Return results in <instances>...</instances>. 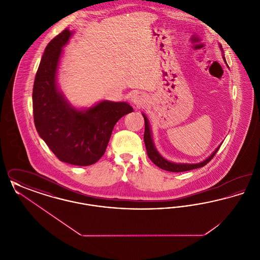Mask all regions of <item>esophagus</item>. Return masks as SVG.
Wrapping results in <instances>:
<instances>
[{"label":"esophagus","mask_w":260,"mask_h":260,"mask_svg":"<svg viewBox=\"0 0 260 260\" xmlns=\"http://www.w3.org/2000/svg\"><path fill=\"white\" fill-rule=\"evenodd\" d=\"M131 101L136 105V107H141L145 103V96L140 92H134L131 95Z\"/></svg>","instance_id":"esophagus-1"}]
</instances>
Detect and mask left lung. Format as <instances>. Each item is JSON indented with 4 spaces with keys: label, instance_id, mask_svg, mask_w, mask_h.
Returning <instances> with one entry per match:
<instances>
[{
    "label": "left lung",
    "instance_id": "8db88e82",
    "mask_svg": "<svg viewBox=\"0 0 260 260\" xmlns=\"http://www.w3.org/2000/svg\"><path fill=\"white\" fill-rule=\"evenodd\" d=\"M219 48L222 51L223 50L221 45H219ZM223 59L225 63L227 64V62L225 60V57L223 55ZM228 66V65H227ZM143 118H144V123H145V132H144V143L146 146V150H147V155H148L150 160L153 161L157 167H159L161 170L168 171V172H173V173H181V172H187V171H191V170H195V169H199L202 168L204 166H206L209 161L213 158V156L216 154V152L218 151V149L220 148L221 144L215 149L212 154L210 155L209 158H207L206 160H204L201 162H196V164H177V162H173V161H168L167 159H165L161 154L157 151V149L155 147L153 138H152V132L150 128V124H149L148 119L145 116V114H143Z\"/></svg>",
    "mask_w": 260,
    "mask_h": 260
}]
</instances>
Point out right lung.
I'll return each instance as SVG.
<instances>
[{"mask_svg": "<svg viewBox=\"0 0 260 260\" xmlns=\"http://www.w3.org/2000/svg\"><path fill=\"white\" fill-rule=\"evenodd\" d=\"M74 32L65 29L53 38L42 56L33 87L34 122L40 137L64 162L90 166L105 153L114 125L134 111L126 102L102 100L77 109L57 85L62 48Z\"/></svg>", "mask_w": 260, "mask_h": 260, "instance_id": "1", "label": "right lung"}]
</instances>
